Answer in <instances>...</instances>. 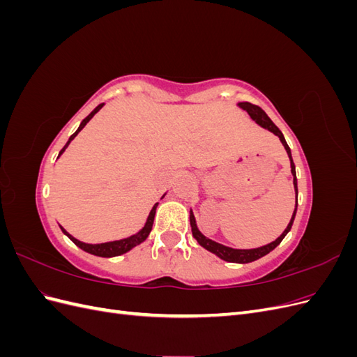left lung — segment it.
Returning a JSON list of instances; mask_svg holds the SVG:
<instances>
[{"label":"left lung","mask_w":357,"mask_h":357,"mask_svg":"<svg viewBox=\"0 0 357 357\" xmlns=\"http://www.w3.org/2000/svg\"><path fill=\"white\" fill-rule=\"evenodd\" d=\"M243 110H245L248 114H250V117L253 119V121H256V123L261 125L262 128L268 129V131L274 132L275 135H278L280 142L283 143L286 152L289 155V159H290V168H291V176H294V186H295V192H296V198H298V183H296V171H295V164H294V159H291V153H290V149L286 143V139L282 134V131L273 123L271 119H269L266 116V113L261 109V107H257L255 104H250V102H240L238 104ZM298 207V204H296ZM296 207H295V211H294V215H291V219L287 225V228L284 229V232L278 236V238L273 243H269L264 247H259V248H250V250H240V248H231V247H226L223 244H219L215 243L210 238H207V236H204L199 229L197 228V222H195V218H193V213L190 211V226H192V234L193 236H195V240L204 247L207 248L208 252L214 253L215 256H219L220 259H223V261L226 262H235V264H248V262H253V261H257V259H261L262 256L268 255L269 252H273L274 248L283 241L284 236L287 235V232L290 231L291 225H294V220H295V214H296Z\"/></svg>","instance_id":"obj_1"}]
</instances>
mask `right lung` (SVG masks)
<instances>
[{"label":"right lung","instance_id":"add662e5","mask_svg":"<svg viewBox=\"0 0 357 357\" xmlns=\"http://www.w3.org/2000/svg\"><path fill=\"white\" fill-rule=\"evenodd\" d=\"M102 105L104 104H100L98 107H96V109L86 117V119H83V122L80 123V126H79V129L77 131H75L71 137H70V139L67 142V144L62 147V150L59 152V156L66 152V149L68 147V144L73 142L74 139V137L77 135L82 129L84 128V125L88 123L91 119L95 116V113H98L101 109H102ZM58 156V158H59ZM156 207H158V204H155L153 205V208H152V211H150V214H149V218H147V222H146V225H144V228L139 231V232H137L135 235H132V236H128V238H123V240H119V241H110V243H102V244H86V243H82V241H79V240H75L73 235H70L66 229L62 228L61 226V229H62V232L66 234L68 238L77 245V247H80L82 250H84V252H88V253H91V255H95V256H101V257H113V256H119V255H123V253H126V252H129L131 250L132 247H135V245H138V244H142L147 236H149V234H150V231H152V226H153V220H155V214H156Z\"/></svg>","mask_w":357,"mask_h":357}]
</instances>
